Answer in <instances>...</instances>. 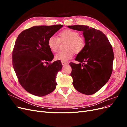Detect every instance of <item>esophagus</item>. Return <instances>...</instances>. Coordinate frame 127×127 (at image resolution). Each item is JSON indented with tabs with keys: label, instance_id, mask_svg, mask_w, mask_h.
Returning <instances> with one entry per match:
<instances>
[{
	"label": "esophagus",
	"instance_id": "34e87169",
	"mask_svg": "<svg viewBox=\"0 0 127 127\" xmlns=\"http://www.w3.org/2000/svg\"><path fill=\"white\" fill-rule=\"evenodd\" d=\"M61 64L63 65V66H64V65H66V64H68V63H66V62H64V61H61Z\"/></svg>",
	"mask_w": 127,
	"mask_h": 127
}]
</instances>
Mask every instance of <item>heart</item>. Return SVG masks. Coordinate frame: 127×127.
<instances>
[{
	"mask_svg": "<svg viewBox=\"0 0 127 127\" xmlns=\"http://www.w3.org/2000/svg\"><path fill=\"white\" fill-rule=\"evenodd\" d=\"M66 42L64 49L66 50L60 51L55 56L57 60L66 62L72 59L74 55L82 52L86 45V41L82 36H79V33L74 30L65 29L58 34V37L55 36L50 37L48 40V46L53 52L58 50L60 42Z\"/></svg>",
	"mask_w": 127,
	"mask_h": 127,
	"instance_id": "b5f03b06",
	"label": "heart"
}]
</instances>
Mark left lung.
<instances>
[{"instance_id":"8db88e82","label":"left lung","mask_w":127,"mask_h":127,"mask_svg":"<svg viewBox=\"0 0 127 127\" xmlns=\"http://www.w3.org/2000/svg\"><path fill=\"white\" fill-rule=\"evenodd\" d=\"M83 32L86 45L75 60L78 64H69L72 68V84L79 92L92 95L108 82L112 72L113 51L106 35L100 31L85 25L68 26Z\"/></svg>"}]
</instances>
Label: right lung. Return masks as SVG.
I'll return each mask as SVG.
<instances>
[{
    "mask_svg": "<svg viewBox=\"0 0 127 127\" xmlns=\"http://www.w3.org/2000/svg\"><path fill=\"white\" fill-rule=\"evenodd\" d=\"M63 25L35 26L24 30L15 42L12 53L14 69L19 83L30 94L43 96L55 90L56 76L62 69L48 46L49 38Z\"/></svg>",
    "mask_w": 127,
    "mask_h": 127,
    "instance_id": "right-lung-1",
    "label": "right lung"
}]
</instances>
